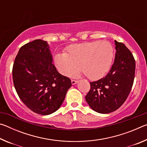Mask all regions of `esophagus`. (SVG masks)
<instances>
[{
  "mask_svg": "<svg viewBox=\"0 0 147 147\" xmlns=\"http://www.w3.org/2000/svg\"><path fill=\"white\" fill-rule=\"evenodd\" d=\"M78 82V80H71V83L73 85H74V84H76Z\"/></svg>",
  "mask_w": 147,
  "mask_h": 147,
  "instance_id": "1",
  "label": "esophagus"
}]
</instances>
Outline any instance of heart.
<instances>
[{
    "instance_id": "1",
    "label": "heart",
    "mask_w": 147,
    "mask_h": 147,
    "mask_svg": "<svg viewBox=\"0 0 147 147\" xmlns=\"http://www.w3.org/2000/svg\"><path fill=\"white\" fill-rule=\"evenodd\" d=\"M114 49L106 41L73 45L65 54H57L55 62L63 75L73 77L80 71L89 80H97L108 73L112 64Z\"/></svg>"
}]
</instances>
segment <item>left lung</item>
<instances>
[{
  "label": "left lung",
  "instance_id": "obj_1",
  "mask_svg": "<svg viewBox=\"0 0 147 147\" xmlns=\"http://www.w3.org/2000/svg\"><path fill=\"white\" fill-rule=\"evenodd\" d=\"M116 53L109 73L102 78L90 82L86 100L94 111L109 113L123 105L132 88L136 61L132 53L123 43L115 40Z\"/></svg>",
  "mask_w": 147,
  "mask_h": 147
}]
</instances>
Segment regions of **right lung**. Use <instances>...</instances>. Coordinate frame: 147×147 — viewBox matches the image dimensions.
Returning <instances> with one entry per match:
<instances>
[{"mask_svg":"<svg viewBox=\"0 0 147 147\" xmlns=\"http://www.w3.org/2000/svg\"><path fill=\"white\" fill-rule=\"evenodd\" d=\"M12 75L20 99L32 111L43 115L58 110L72 86L70 78L57 71L49 45L41 39L21 47Z\"/></svg>","mask_w":147,"mask_h":147,"instance_id":"obj_1","label":"right lung"}]
</instances>
